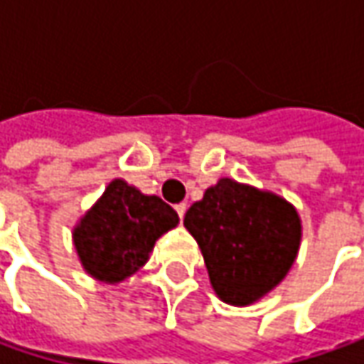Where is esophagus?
I'll list each match as a JSON object with an SVG mask.
<instances>
[{
    "label": "esophagus",
    "instance_id": "1",
    "mask_svg": "<svg viewBox=\"0 0 364 364\" xmlns=\"http://www.w3.org/2000/svg\"><path fill=\"white\" fill-rule=\"evenodd\" d=\"M176 213H178V217L184 218V213H186V204H184V203L176 204Z\"/></svg>",
    "mask_w": 364,
    "mask_h": 364
}]
</instances>
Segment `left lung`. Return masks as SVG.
Returning a JSON list of instances; mask_svg holds the SVG:
<instances>
[{"label":"left lung","instance_id":"8db88e82","mask_svg":"<svg viewBox=\"0 0 364 364\" xmlns=\"http://www.w3.org/2000/svg\"><path fill=\"white\" fill-rule=\"evenodd\" d=\"M217 296L249 306L294 265L301 239L298 210L282 196L220 178L184 217Z\"/></svg>","mask_w":364,"mask_h":364}]
</instances>
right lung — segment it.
<instances>
[{
	"label": "right lung",
	"instance_id": "1",
	"mask_svg": "<svg viewBox=\"0 0 364 364\" xmlns=\"http://www.w3.org/2000/svg\"><path fill=\"white\" fill-rule=\"evenodd\" d=\"M176 210L160 196L141 194L125 180H113L73 231L85 272L107 284L123 282L146 265L164 232L178 225Z\"/></svg>",
	"mask_w": 364,
	"mask_h": 364
}]
</instances>
